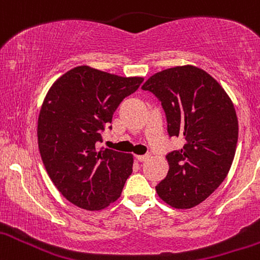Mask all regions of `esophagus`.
<instances>
[{"label": "esophagus", "mask_w": 260, "mask_h": 260, "mask_svg": "<svg viewBox=\"0 0 260 260\" xmlns=\"http://www.w3.org/2000/svg\"><path fill=\"white\" fill-rule=\"evenodd\" d=\"M148 158H150V154H144V156H136V159H138L139 162H145V161H147Z\"/></svg>", "instance_id": "esophagus-1"}]
</instances>
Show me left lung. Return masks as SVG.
Here are the masks:
<instances>
[{
    "mask_svg": "<svg viewBox=\"0 0 260 260\" xmlns=\"http://www.w3.org/2000/svg\"><path fill=\"white\" fill-rule=\"evenodd\" d=\"M141 88L161 101L169 136L184 139L183 148L166 156L169 169L157 194L174 209L194 208L223 182L235 158L238 120L231 98L193 65L157 72Z\"/></svg>",
    "mask_w": 260,
    "mask_h": 260,
    "instance_id": "obj_1",
    "label": "left lung"
}]
</instances>
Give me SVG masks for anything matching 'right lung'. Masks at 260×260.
Segmentation results:
<instances>
[{
  "label": "right lung",
  "mask_w": 260,
  "mask_h": 260,
  "mask_svg": "<svg viewBox=\"0 0 260 260\" xmlns=\"http://www.w3.org/2000/svg\"><path fill=\"white\" fill-rule=\"evenodd\" d=\"M142 81L83 65L57 78L46 93L38 118L40 156L57 190L78 208L106 209L121 195L133 154L98 150L95 144L122 99Z\"/></svg>",
  "instance_id": "add662e5"
}]
</instances>
